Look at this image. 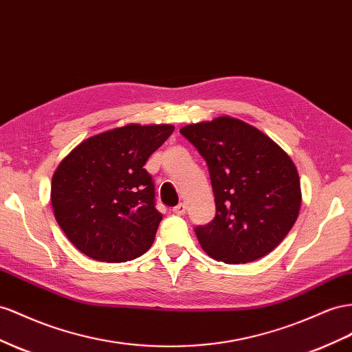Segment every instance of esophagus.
<instances>
[{
  "label": "esophagus",
  "mask_w": 352,
  "mask_h": 352,
  "mask_svg": "<svg viewBox=\"0 0 352 352\" xmlns=\"http://www.w3.org/2000/svg\"><path fill=\"white\" fill-rule=\"evenodd\" d=\"M173 213L177 216H182L186 213V206L185 203H179L176 207H173Z\"/></svg>",
  "instance_id": "34e87169"
}]
</instances>
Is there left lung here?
Here are the masks:
<instances>
[{"instance_id": "obj_1", "label": "left lung", "mask_w": 352, "mask_h": 352, "mask_svg": "<svg viewBox=\"0 0 352 352\" xmlns=\"http://www.w3.org/2000/svg\"><path fill=\"white\" fill-rule=\"evenodd\" d=\"M206 160L216 214L194 231L203 250L223 263L253 262L289 234L300 208L290 157L262 131L231 117L180 129Z\"/></svg>"}]
</instances>
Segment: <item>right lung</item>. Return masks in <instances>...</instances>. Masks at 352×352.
Segmentation results:
<instances>
[{"label": "right lung", "instance_id": "add662e5", "mask_svg": "<svg viewBox=\"0 0 352 352\" xmlns=\"http://www.w3.org/2000/svg\"><path fill=\"white\" fill-rule=\"evenodd\" d=\"M173 130L168 124L113 129L84 140L62 160L52 179V204L81 253L120 263L153 245L163 214L144 166Z\"/></svg>", "mask_w": 352, "mask_h": 352}]
</instances>
